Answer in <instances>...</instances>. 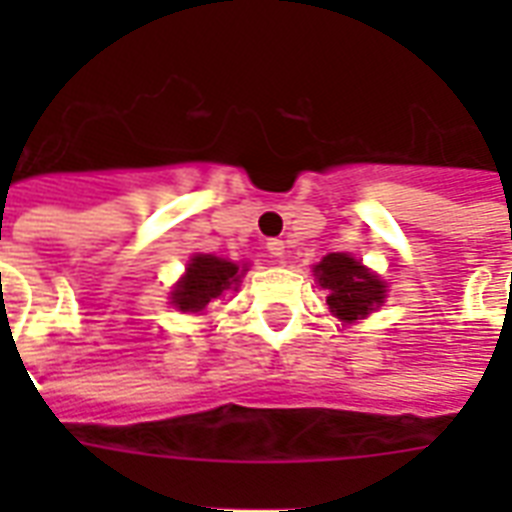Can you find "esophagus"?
I'll use <instances>...</instances> for the list:
<instances>
[{
	"label": "esophagus",
	"mask_w": 512,
	"mask_h": 512,
	"mask_svg": "<svg viewBox=\"0 0 512 512\" xmlns=\"http://www.w3.org/2000/svg\"><path fill=\"white\" fill-rule=\"evenodd\" d=\"M265 249H268V255L276 257V260H281V255H284V241L268 239V244H265Z\"/></svg>",
	"instance_id": "34e87169"
}]
</instances>
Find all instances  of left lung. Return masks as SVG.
Masks as SVG:
<instances>
[{"label":"left lung","mask_w":512,"mask_h":512,"mask_svg":"<svg viewBox=\"0 0 512 512\" xmlns=\"http://www.w3.org/2000/svg\"><path fill=\"white\" fill-rule=\"evenodd\" d=\"M316 279L327 289L329 311L340 321H356L382 303L385 284L345 252H332L316 268Z\"/></svg>","instance_id":"obj_1"}]
</instances>
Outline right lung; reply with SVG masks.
<instances>
[{"instance_id": "right-lung-1", "label": "right lung", "mask_w": 512, "mask_h": 512, "mask_svg": "<svg viewBox=\"0 0 512 512\" xmlns=\"http://www.w3.org/2000/svg\"><path fill=\"white\" fill-rule=\"evenodd\" d=\"M239 279V265L236 263H228V260L215 255H196L175 292H172V303L180 311H204L209 300H215V297L223 295L225 289L239 284Z\"/></svg>"}]
</instances>
